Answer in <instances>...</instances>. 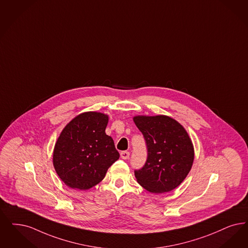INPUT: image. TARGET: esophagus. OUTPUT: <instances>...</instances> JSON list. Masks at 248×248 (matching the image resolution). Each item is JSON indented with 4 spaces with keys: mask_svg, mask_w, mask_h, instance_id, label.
Returning a JSON list of instances; mask_svg holds the SVG:
<instances>
[{
    "mask_svg": "<svg viewBox=\"0 0 248 248\" xmlns=\"http://www.w3.org/2000/svg\"><path fill=\"white\" fill-rule=\"evenodd\" d=\"M120 155H121V158H122V159H129L130 153H129L128 151H122Z\"/></svg>",
    "mask_w": 248,
    "mask_h": 248,
    "instance_id": "1",
    "label": "esophagus"
}]
</instances>
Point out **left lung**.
Here are the masks:
<instances>
[{"label": "left lung", "instance_id": "1", "mask_svg": "<svg viewBox=\"0 0 248 248\" xmlns=\"http://www.w3.org/2000/svg\"><path fill=\"white\" fill-rule=\"evenodd\" d=\"M133 119L148 149L145 165L135 170L138 183L154 194L176 188L187 176L195 157L186 130L166 115H138Z\"/></svg>", "mask_w": 248, "mask_h": 248}]
</instances>
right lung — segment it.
<instances>
[{"label": "right lung", "mask_w": 248, "mask_h": 248, "mask_svg": "<svg viewBox=\"0 0 248 248\" xmlns=\"http://www.w3.org/2000/svg\"><path fill=\"white\" fill-rule=\"evenodd\" d=\"M107 114L83 112L62 129L53 149V166L71 188L87 190L101 182L119 159L113 139L106 135Z\"/></svg>", "instance_id": "obj_1"}]
</instances>
